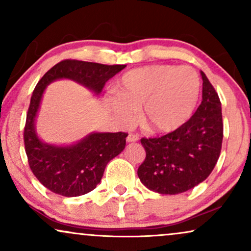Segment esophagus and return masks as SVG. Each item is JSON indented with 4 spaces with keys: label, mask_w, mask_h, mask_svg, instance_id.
Here are the masks:
<instances>
[{
    "label": "esophagus",
    "mask_w": 251,
    "mask_h": 251,
    "mask_svg": "<svg viewBox=\"0 0 251 251\" xmlns=\"http://www.w3.org/2000/svg\"><path fill=\"white\" fill-rule=\"evenodd\" d=\"M138 139H139V137H138L137 134H133V133H129L127 135V138H126V140H127L128 143H135V142H138Z\"/></svg>",
    "instance_id": "1"
}]
</instances>
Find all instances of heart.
<instances>
[{"mask_svg":"<svg viewBox=\"0 0 251 251\" xmlns=\"http://www.w3.org/2000/svg\"><path fill=\"white\" fill-rule=\"evenodd\" d=\"M201 93L197 72L189 66L152 65L125 73L111 98L114 114L123 125H131L137 109L144 126L169 133L183 126L195 112Z\"/></svg>","mask_w":251,"mask_h":251,"instance_id":"1","label":"heart"}]
</instances>
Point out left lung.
<instances>
[{
  "label": "left lung",
  "instance_id": "1",
  "mask_svg": "<svg viewBox=\"0 0 251 251\" xmlns=\"http://www.w3.org/2000/svg\"><path fill=\"white\" fill-rule=\"evenodd\" d=\"M203 79L201 102L190 119L160 138H143L146 152L138 177L149 190L177 195L205 180L220 158L223 140L222 107L209 79Z\"/></svg>",
  "mask_w": 251,
  "mask_h": 251
}]
</instances>
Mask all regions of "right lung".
<instances>
[{
  "label": "right lung",
  "mask_w": 251,
  "mask_h": 251,
  "mask_svg": "<svg viewBox=\"0 0 251 251\" xmlns=\"http://www.w3.org/2000/svg\"><path fill=\"white\" fill-rule=\"evenodd\" d=\"M126 65L63 60L51 67L37 82L25 126V148L33 174L43 186L65 197H77L97 188L109 160L122 153L127 134L92 132L72 145L42 142L36 132V117L47 86L55 80H73L88 88L94 96L101 93L111 77Z\"/></svg>",
  "instance_id": "obj_1"
}]
</instances>
